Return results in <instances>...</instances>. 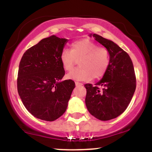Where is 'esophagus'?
Listing matches in <instances>:
<instances>
[{
    "instance_id": "esophagus-1",
    "label": "esophagus",
    "mask_w": 152,
    "mask_h": 152,
    "mask_svg": "<svg viewBox=\"0 0 152 152\" xmlns=\"http://www.w3.org/2000/svg\"><path fill=\"white\" fill-rule=\"evenodd\" d=\"M75 84H76V86H83V83H80V82H78V81H76V82H75Z\"/></svg>"
}]
</instances>
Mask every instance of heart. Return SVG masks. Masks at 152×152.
<instances>
[{"instance_id":"b5f03b06","label":"heart","mask_w":152,"mask_h":152,"mask_svg":"<svg viewBox=\"0 0 152 152\" xmlns=\"http://www.w3.org/2000/svg\"><path fill=\"white\" fill-rule=\"evenodd\" d=\"M79 66L67 74V78L75 81H90L99 79L107 71L110 64L109 50L105 47L98 46L88 38L78 40L71 43V50L64 48L60 55L63 68L71 71L76 60Z\"/></svg>"}]
</instances>
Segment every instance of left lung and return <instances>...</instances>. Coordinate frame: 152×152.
Masks as SVG:
<instances>
[{
	"instance_id": "left-lung-1",
	"label": "left lung",
	"mask_w": 152,
	"mask_h": 152,
	"mask_svg": "<svg viewBox=\"0 0 152 152\" xmlns=\"http://www.w3.org/2000/svg\"><path fill=\"white\" fill-rule=\"evenodd\" d=\"M109 50L110 64L103 78L95 86L84 85L87 109L102 121L113 119L121 114L133 97L136 76L129 54L112 41L96 34L88 35Z\"/></svg>"
}]
</instances>
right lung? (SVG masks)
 Listing matches in <instances>:
<instances>
[{
  "label": "right lung",
  "instance_id": "obj_1",
  "mask_svg": "<svg viewBox=\"0 0 152 152\" xmlns=\"http://www.w3.org/2000/svg\"><path fill=\"white\" fill-rule=\"evenodd\" d=\"M68 42L55 35L43 38L23 55L17 87L26 109L35 117L53 121L65 113L74 81H61L65 75L60 55Z\"/></svg>",
  "mask_w": 152,
  "mask_h": 152
}]
</instances>
